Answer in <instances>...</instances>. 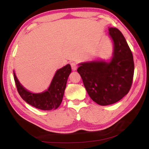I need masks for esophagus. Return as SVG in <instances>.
I'll return each instance as SVG.
<instances>
[{"label": "esophagus", "mask_w": 149, "mask_h": 149, "mask_svg": "<svg viewBox=\"0 0 149 149\" xmlns=\"http://www.w3.org/2000/svg\"><path fill=\"white\" fill-rule=\"evenodd\" d=\"M71 67H72V69L75 71V70H76V69H77V65L74 62H72L71 64Z\"/></svg>", "instance_id": "esophagus-1"}]
</instances>
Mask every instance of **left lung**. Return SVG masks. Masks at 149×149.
Here are the masks:
<instances>
[{
    "mask_svg": "<svg viewBox=\"0 0 149 149\" xmlns=\"http://www.w3.org/2000/svg\"><path fill=\"white\" fill-rule=\"evenodd\" d=\"M108 31L114 46L111 61L83 63L77 70L91 99L101 106L114 104L127 95L134 74L133 54L125 37L116 27Z\"/></svg>",
    "mask_w": 149,
    "mask_h": 149,
    "instance_id": "1",
    "label": "left lung"
}]
</instances>
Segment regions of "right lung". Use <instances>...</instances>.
Listing matches in <instances>:
<instances>
[{
    "label": "right lung",
    "instance_id": "add662e5",
    "mask_svg": "<svg viewBox=\"0 0 149 149\" xmlns=\"http://www.w3.org/2000/svg\"><path fill=\"white\" fill-rule=\"evenodd\" d=\"M71 72L72 68L70 64L57 70L48 90L38 94L30 93L24 89L17 80L15 73L14 77L17 92L25 101L39 109L51 110L56 109L61 104L68 77Z\"/></svg>",
    "mask_w": 149,
    "mask_h": 149
}]
</instances>
